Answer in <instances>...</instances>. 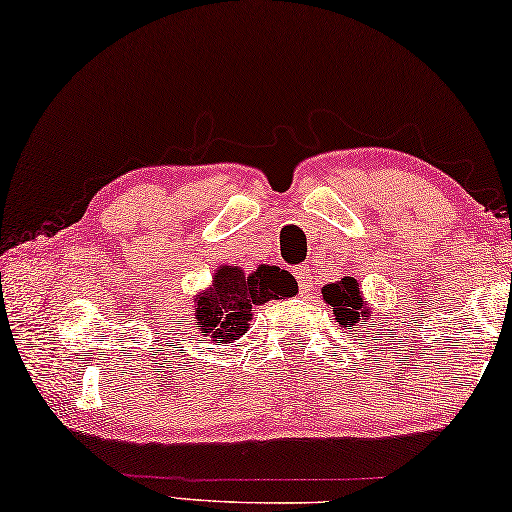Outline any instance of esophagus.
<instances>
[{
  "label": "esophagus",
  "mask_w": 512,
  "mask_h": 512,
  "mask_svg": "<svg viewBox=\"0 0 512 512\" xmlns=\"http://www.w3.org/2000/svg\"><path fill=\"white\" fill-rule=\"evenodd\" d=\"M295 279L299 283V290L301 292H308V288H311V270H308L306 265H299L295 270Z\"/></svg>",
  "instance_id": "34e87169"
}]
</instances>
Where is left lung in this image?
<instances>
[{
  "mask_svg": "<svg viewBox=\"0 0 512 512\" xmlns=\"http://www.w3.org/2000/svg\"><path fill=\"white\" fill-rule=\"evenodd\" d=\"M322 297L333 308V317L342 329H356V326L370 320V306L365 304L363 290L354 276L329 283L322 288Z\"/></svg>",
  "mask_w": 512,
  "mask_h": 512,
  "instance_id": "obj_1",
  "label": "left lung"
}]
</instances>
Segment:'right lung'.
Instances as JSON below:
<instances>
[{
	"instance_id": "obj_1",
	"label": "right lung",
	"mask_w": 512,
	"mask_h": 512,
	"mask_svg": "<svg viewBox=\"0 0 512 512\" xmlns=\"http://www.w3.org/2000/svg\"><path fill=\"white\" fill-rule=\"evenodd\" d=\"M295 295L297 281L281 267L261 265L247 274L238 265H222L215 270L213 286L195 297V322L201 335L229 345L247 333L251 308Z\"/></svg>"
}]
</instances>
